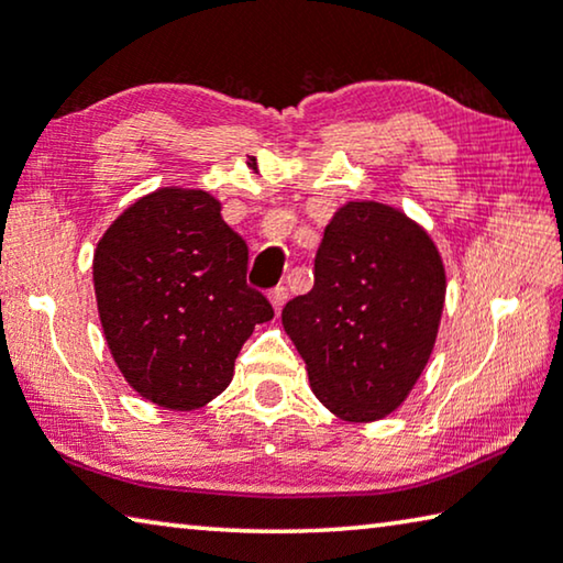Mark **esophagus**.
Here are the masks:
<instances>
[{
	"label": "esophagus",
	"mask_w": 563,
	"mask_h": 563,
	"mask_svg": "<svg viewBox=\"0 0 563 563\" xmlns=\"http://www.w3.org/2000/svg\"><path fill=\"white\" fill-rule=\"evenodd\" d=\"M267 298H271V306H273L275 313H280L285 302H288V290H285V288H275V290H271V296H267Z\"/></svg>",
	"instance_id": "esophagus-1"
}]
</instances>
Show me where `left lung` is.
<instances>
[{
	"instance_id": "1",
	"label": "left lung",
	"mask_w": 563,
	"mask_h": 563,
	"mask_svg": "<svg viewBox=\"0 0 563 563\" xmlns=\"http://www.w3.org/2000/svg\"><path fill=\"white\" fill-rule=\"evenodd\" d=\"M445 267L423 225L394 205L351 200L316 253V283L283 308L316 398L347 423L394 413L431 361Z\"/></svg>"
}]
</instances>
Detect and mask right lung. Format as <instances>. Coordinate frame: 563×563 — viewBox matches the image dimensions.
Wrapping results in <instances>:
<instances>
[{
	"label": "right lung",
	"mask_w": 563,
	"mask_h": 563,
	"mask_svg": "<svg viewBox=\"0 0 563 563\" xmlns=\"http://www.w3.org/2000/svg\"><path fill=\"white\" fill-rule=\"evenodd\" d=\"M198 187H159L112 220L95 247L97 313L132 388L167 410L208 406L271 302L245 283L247 245Z\"/></svg>",
	"instance_id": "1"
}]
</instances>
